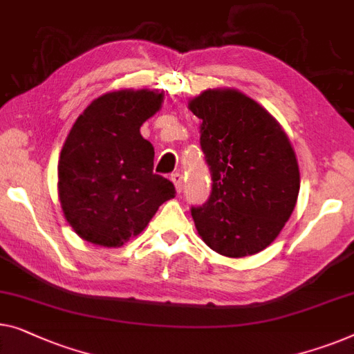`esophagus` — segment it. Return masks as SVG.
Returning a JSON list of instances; mask_svg holds the SVG:
<instances>
[{"label": "esophagus", "instance_id": "obj_1", "mask_svg": "<svg viewBox=\"0 0 354 354\" xmlns=\"http://www.w3.org/2000/svg\"><path fill=\"white\" fill-rule=\"evenodd\" d=\"M171 180L174 182V185H176L177 193H180L182 189H183V177H182V174H178V172L172 174V176H171Z\"/></svg>", "mask_w": 354, "mask_h": 354}]
</instances>
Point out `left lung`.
Returning a JSON list of instances; mask_svg holds the SVG:
<instances>
[{"mask_svg": "<svg viewBox=\"0 0 354 354\" xmlns=\"http://www.w3.org/2000/svg\"><path fill=\"white\" fill-rule=\"evenodd\" d=\"M201 120L199 143L212 193L192 207L198 234L232 259L254 255L278 238L300 189L289 137L273 116L238 89H207L188 102Z\"/></svg>", "mask_w": 354, "mask_h": 354, "instance_id": "obj_1", "label": "left lung"}]
</instances>
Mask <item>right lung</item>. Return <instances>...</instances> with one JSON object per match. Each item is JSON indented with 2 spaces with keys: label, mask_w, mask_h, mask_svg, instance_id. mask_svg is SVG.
I'll return each instance as SVG.
<instances>
[{
  "label": "right lung",
  "mask_w": 354,
  "mask_h": 354,
  "mask_svg": "<svg viewBox=\"0 0 354 354\" xmlns=\"http://www.w3.org/2000/svg\"><path fill=\"white\" fill-rule=\"evenodd\" d=\"M162 99L165 92L150 89L106 92L70 129L59 158L57 188L66 222L81 239L120 248L176 196L172 182L153 172L155 148L140 134Z\"/></svg>",
  "instance_id": "right-lung-1"
}]
</instances>
